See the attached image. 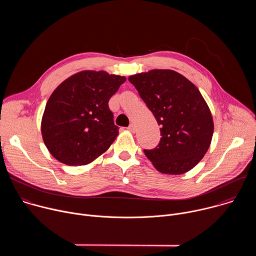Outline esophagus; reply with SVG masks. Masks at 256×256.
Masks as SVG:
<instances>
[{
  "label": "esophagus",
  "instance_id": "obj_1",
  "mask_svg": "<svg viewBox=\"0 0 256 256\" xmlns=\"http://www.w3.org/2000/svg\"><path fill=\"white\" fill-rule=\"evenodd\" d=\"M128 130L130 132H136V126H134V124H132L128 126Z\"/></svg>",
  "mask_w": 256,
  "mask_h": 256
}]
</instances>
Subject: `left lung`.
Masks as SVG:
<instances>
[{
    "label": "left lung",
    "mask_w": 256,
    "mask_h": 256,
    "mask_svg": "<svg viewBox=\"0 0 256 256\" xmlns=\"http://www.w3.org/2000/svg\"><path fill=\"white\" fill-rule=\"evenodd\" d=\"M161 126V140L144 155L163 174L192 170L208 152L214 120L202 95L173 70H151L128 77Z\"/></svg>",
    "instance_id": "left-lung-1"
}]
</instances>
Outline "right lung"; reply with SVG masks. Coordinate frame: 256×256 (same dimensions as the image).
Segmentation results:
<instances>
[{
	"label": "right lung",
	"mask_w": 256,
	"mask_h": 256,
	"mask_svg": "<svg viewBox=\"0 0 256 256\" xmlns=\"http://www.w3.org/2000/svg\"><path fill=\"white\" fill-rule=\"evenodd\" d=\"M126 80L105 70H85L56 88L46 105L42 134L58 161L87 165L108 150L118 136L108 101Z\"/></svg>",
	"instance_id": "1"
}]
</instances>
